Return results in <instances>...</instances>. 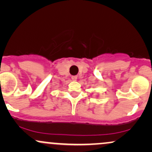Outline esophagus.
Here are the masks:
<instances>
[{"label":"esophagus","instance_id":"1","mask_svg":"<svg viewBox=\"0 0 152 152\" xmlns=\"http://www.w3.org/2000/svg\"><path fill=\"white\" fill-rule=\"evenodd\" d=\"M71 79H72L73 81H76V80L77 79V76H71Z\"/></svg>","mask_w":152,"mask_h":152}]
</instances>
